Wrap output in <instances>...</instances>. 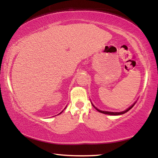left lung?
Segmentation results:
<instances>
[{
	"label": "left lung",
	"mask_w": 158,
	"mask_h": 158,
	"mask_svg": "<svg viewBox=\"0 0 158 158\" xmlns=\"http://www.w3.org/2000/svg\"><path fill=\"white\" fill-rule=\"evenodd\" d=\"M135 105V104H133V105L130 106V107H129L127 109H126V110L125 111H121V112H110V111H101V110H99V109H98L97 108L95 107V106L93 105V106H94V107L97 109V110L99 111V112H100V113H102V114H109V115H114V116H117V115H121V114H125V113H126V112H127L129 110H130L131 109H132L133 106H134V105Z\"/></svg>",
	"instance_id": "obj_1"
}]
</instances>
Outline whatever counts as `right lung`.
Wrapping results in <instances>:
<instances>
[{"label":"right lung","mask_w":158,"mask_h":158,"mask_svg":"<svg viewBox=\"0 0 158 158\" xmlns=\"http://www.w3.org/2000/svg\"><path fill=\"white\" fill-rule=\"evenodd\" d=\"M61 114V113H60V114Z\"/></svg>","instance_id":"1"}]
</instances>
